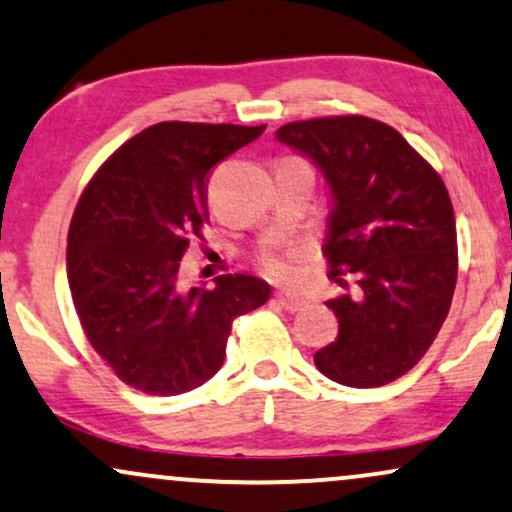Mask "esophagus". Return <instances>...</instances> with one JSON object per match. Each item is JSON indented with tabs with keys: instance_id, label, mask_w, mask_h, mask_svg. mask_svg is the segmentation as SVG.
I'll list each match as a JSON object with an SVG mask.
<instances>
[{
	"instance_id": "esophagus-1",
	"label": "esophagus",
	"mask_w": 512,
	"mask_h": 512,
	"mask_svg": "<svg viewBox=\"0 0 512 512\" xmlns=\"http://www.w3.org/2000/svg\"><path fill=\"white\" fill-rule=\"evenodd\" d=\"M275 299H278V304L287 311H302L306 306V299L302 294H294V292H278L275 294Z\"/></svg>"
}]
</instances>
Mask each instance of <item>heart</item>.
<instances>
[{
    "instance_id": "heart-1",
    "label": "heart",
    "mask_w": 512,
    "mask_h": 512,
    "mask_svg": "<svg viewBox=\"0 0 512 512\" xmlns=\"http://www.w3.org/2000/svg\"><path fill=\"white\" fill-rule=\"evenodd\" d=\"M268 268L273 270L275 275H282V278H287V275H292V268L287 266L285 261H280V258H268Z\"/></svg>"
}]
</instances>
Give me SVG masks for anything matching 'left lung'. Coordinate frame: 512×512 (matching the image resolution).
<instances>
[{
    "mask_svg": "<svg viewBox=\"0 0 512 512\" xmlns=\"http://www.w3.org/2000/svg\"><path fill=\"white\" fill-rule=\"evenodd\" d=\"M275 138L326 179L330 278H359L357 292L326 302L340 330L314 354L316 369L350 388L386 386L424 357L453 302L458 232L446 184L393 126L369 117L292 122Z\"/></svg>",
    "mask_w": 512,
    "mask_h": 512,
    "instance_id": "8db88e82",
    "label": "left lung"
}]
</instances>
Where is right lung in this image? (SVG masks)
Here are the masks:
<instances>
[{
	"instance_id": "obj_1",
	"label": "right lung",
	"mask_w": 512,
	"mask_h": 512,
	"mask_svg": "<svg viewBox=\"0 0 512 512\" xmlns=\"http://www.w3.org/2000/svg\"><path fill=\"white\" fill-rule=\"evenodd\" d=\"M263 129L148 126L83 191L66 278L90 345L126 386L162 398L203 386L225 362L234 318L270 299L254 275H220L210 290L179 280V261L208 220V172Z\"/></svg>"
}]
</instances>
